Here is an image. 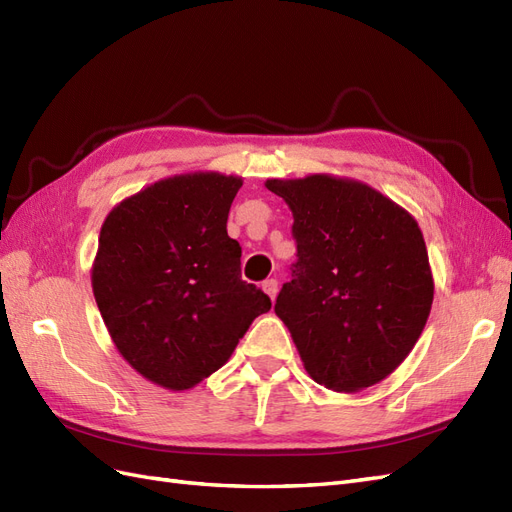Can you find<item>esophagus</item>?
I'll return each mask as SVG.
<instances>
[{
    "mask_svg": "<svg viewBox=\"0 0 512 512\" xmlns=\"http://www.w3.org/2000/svg\"><path fill=\"white\" fill-rule=\"evenodd\" d=\"M262 290H265L271 299H275L277 297V290H280V284H277V280H273V277H271V280L262 282Z\"/></svg>",
    "mask_w": 512,
    "mask_h": 512,
    "instance_id": "esophagus-1",
    "label": "esophagus"
}]
</instances>
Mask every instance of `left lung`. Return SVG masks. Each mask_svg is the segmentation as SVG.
I'll return each instance as SVG.
<instances>
[{"instance_id":"8db88e82","label":"left lung","mask_w":512,"mask_h":512,"mask_svg":"<svg viewBox=\"0 0 512 512\" xmlns=\"http://www.w3.org/2000/svg\"><path fill=\"white\" fill-rule=\"evenodd\" d=\"M292 211L297 262L275 314L318 384L354 393L401 365L433 301L423 232L391 198L354 179H269Z\"/></svg>"}]
</instances>
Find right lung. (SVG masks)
Segmentation results:
<instances>
[{
    "label": "right lung",
    "mask_w": 512,
    "mask_h": 512,
    "mask_svg": "<svg viewBox=\"0 0 512 512\" xmlns=\"http://www.w3.org/2000/svg\"><path fill=\"white\" fill-rule=\"evenodd\" d=\"M241 177L156 181L106 215L91 286L108 333L138 374L170 391L218 371L271 299L241 280L226 222Z\"/></svg>",
    "instance_id": "right-lung-1"
}]
</instances>
